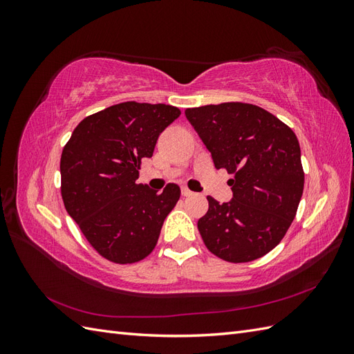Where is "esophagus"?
Segmentation results:
<instances>
[{
  "instance_id": "obj_1",
  "label": "esophagus",
  "mask_w": 354,
  "mask_h": 354,
  "mask_svg": "<svg viewBox=\"0 0 354 354\" xmlns=\"http://www.w3.org/2000/svg\"><path fill=\"white\" fill-rule=\"evenodd\" d=\"M181 195H183V196H190V195H194V192L189 190L186 186H183V187H181Z\"/></svg>"
}]
</instances>
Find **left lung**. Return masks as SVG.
Masks as SVG:
<instances>
[{
	"mask_svg": "<svg viewBox=\"0 0 354 354\" xmlns=\"http://www.w3.org/2000/svg\"><path fill=\"white\" fill-rule=\"evenodd\" d=\"M217 169L233 174V199L208 196L198 230L207 248L229 263L270 252L286 234L304 189L295 133L260 106L227 102L185 111Z\"/></svg>",
	"mask_w": 354,
	"mask_h": 354,
	"instance_id": "8db88e82",
	"label": "left lung"
}]
</instances>
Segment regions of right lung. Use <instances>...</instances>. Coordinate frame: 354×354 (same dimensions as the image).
<instances>
[{
	"instance_id": "1",
	"label": "right lung",
	"mask_w": 354,
	"mask_h": 354,
	"mask_svg": "<svg viewBox=\"0 0 354 354\" xmlns=\"http://www.w3.org/2000/svg\"><path fill=\"white\" fill-rule=\"evenodd\" d=\"M180 113L164 103L113 104L84 118L63 147V203L103 259L131 264L156 246L180 187L169 183L158 194L136 180L142 159L153 155L159 134Z\"/></svg>"
}]
</instances>
